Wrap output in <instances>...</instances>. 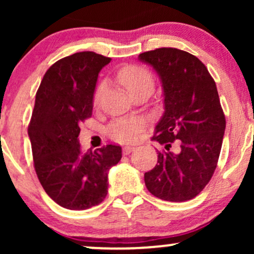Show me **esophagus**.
Listing matches in <instances>:
<instances>
[{
	"instance_id": "esophagus-1",
	"label": "esophagus",
	"mask_w": 254,
	"mask_h": 254,
	"mask_svg": "<svg viewBox=\"0 0 254 254\" xmlns=\"http://www.w3.org/2000/svg\"><path fill=\"white\" fill-rule=\"evenodd\" d=\"M133 150H135V147H132V145H125L123 148V154L124 155H127V154H130Z\"/></svg>"
}]
</instances>
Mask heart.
Returning a JSON list of instances; mask_svg holds the SVG:
<instances>
[{
  "instance_id": "heart-1",
  "label": "heart",
  "mask_w": 254,
  "mask_h": 254,
  "mask_svg": "<svg viewBox=\"0 0 254 254\" xmlns=\"http://www.w3.org/2000/svg\"><path fill=\"white\" fill-rule=\"evenodd\" d=\"M118 78L124 87L129 90L130 94L137 92V90L149 87L153 89L154 80L150 71L147 68L141 65H127L122 68L118 72ZM106 84L100 82L98 84L94 93V104L100 103L103 97ZM143 127V123L136 118H122L112 122L110 124L107 133L112 139L118 142H130L136 138L139 131Z\"/></svg>"
}]
</instances>
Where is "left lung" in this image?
<instances>
[{"label":"left lung","mask_w":254,"mask_h":254,"mask_svg":"<svg viewBox=\"0 0 254 254\" xmlns=\"http://www.w3.org/2000/svg\"><path fill=\"white\" fill-rule=\"evenodd\" d=\"M138 58L160 75L165 95L153 139L166 150L144 174L145 186L160 199L185 202L210 182L221 153L226 117L216 83L202 61L179 49H156ZM176 141L180 147L171 151Z\"/></svg>","instance_id":"1"}]
</instances>
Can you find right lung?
<instances>
[{
	"label": "right lung",
	"mask_w": 254,
	"mask_h": 254,
	"mask_svg": "<svg viewBox=\"0 0 254 254\" xmlns=\"http://www.w3.org/2000/svg\"><path fill=\"white\" fill-rule=\"evenodd\" d=\"M110 57L77 52L54 63L44 75L28 124L34 170L46 193L69 210L98 205L107 194V173L122 159L119 145L84 151L80 127L92 117L98 75Z\"/></svg>",
	"instance_id": "right-lung-1"
}]
</instances>
